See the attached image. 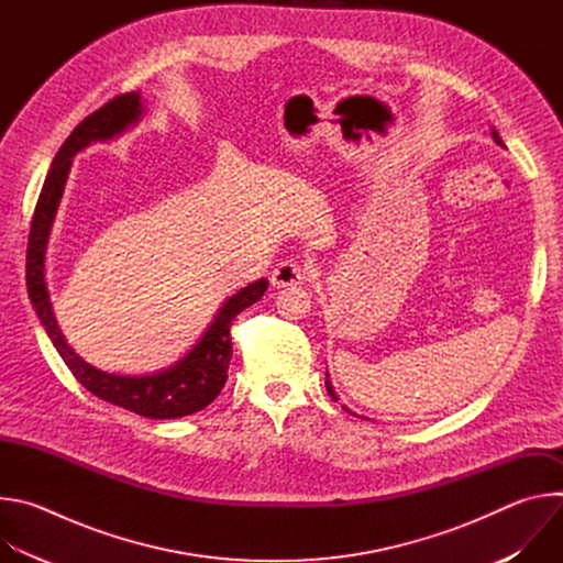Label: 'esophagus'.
<instances>
[{"label":"esophagus","instance_id":"1","mask_svg":"<svg viewBox=\"0 0 563 563\" xmlns=\"http://www.w3.org/2000/svg\"><path fill=\"white\" fill-rule=\"evenodd\" d=\"M307 278V267L300 265L298 261H283L274 267L272 272V285L274 287H294V285H302V280Z\"/></svg>","mask_w":563,"mask_h":563}]
</instances>
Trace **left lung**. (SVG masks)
Listing matches in <instances>:
<instances>
[{
  "mask_svg": "<svg viewBox=\"0 0 563 563\" xmlns=\"http://www.w3.org/2000/svg\"><path fill=\"white\" fill-rule=\"evenodd\" d=\"M493 137H495V142L497 144H501L504 146V142H501V137H499V133L495 131V126H493ZM325 387H328V391H330V396L334 398V400H339V396H336V391H334V385H332V380H330V374H325ZM343 410H347L345 406H343ZM350 412V410H347ZM350 415H354V412H350Z\"/></svg>",
  "mask_w": 563,
  "mask_h": 563,
  "instance_id": "left-lung-1",
  "label": "left lung"
}]
</instances>
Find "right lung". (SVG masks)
<instances>
[{
    "instance_id": "add662e5",
    "label": "right lung",
    "mask_w": 563,
    "mask_h": 563,
    "mask_svg": "<svg viewBox=\"0 0 563 563\" xmlns=\"http://www.w3.org/2000/svg\"><path fill=\"white\" fill-rule=\"evenodd\" d=\"M142 113L144 107L137 91L120 96L91 113L87 120L79 122L59 146L44 180L31 224L26 252V287L35 313L40 316V323L46 330L57 354L73 372V376L91 394L107 400V404H113L146 419H180L207 408L224 387L229 361L233 354L229 334L231 320L245 307L263 298L269 285L265 278L250 283L247 287L229 296L216 311L200 341L180 361H176L167 369L142 376L102 372L87 363L82 356H77L57 325L46 287V247L73 157L93 142H109L122 135L129 126H135L140 122Z\"/></svg>"
}]
</instances>
